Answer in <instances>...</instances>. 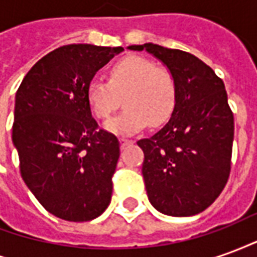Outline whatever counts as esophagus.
Listing matches in <instances>:
<instances>
[{
	"label": "esophagus",
	"instance_id": "obj_1",
	"mask_svg": "<svg viewBox=\"0 0 257 257\" xmlns=\"http://www.w3.org/2000/svg\"><path fill=\"white\" fill-rule=\"evenodd\" d=\"M119 143H121V147H126V146H129V145H132V143H134V142H132V140H129V139H119Z\"/></svg>",
	"mask_w": 257,
	"mask_h": 257
}]
</instances>
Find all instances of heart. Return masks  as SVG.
<instances>
[{
	"instance_id": "b5f03b06",
	"label": "heart",
	"mask_w": 257,
	"mask_h": 257,
	"mask_svg": "<svg viewBox=\"0 0 257 257\" xmlns=\"http://www.w3.org/2000/svg\"><path fill=\"white\" fill-rule=\"evenodd\" d=\"M125 101L126 108L106 123L114 134H135L147 123L161 125L172 115L178 86L167 67L156 66L150 59L126 56L112 64L107 81L90 79L86 100L93 115L108 119Z\"/></svg>"
}]
</instances>
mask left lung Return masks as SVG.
I'll return each instance as SVG.
<instances>
[{"instance_id":"obj_1","label":"left lung","mask_w":257,"mask_h":257,"mask_svg":"<svg viewBox=\"0 0 257 257\" xmlns=\"http://www.w3.org/2000/svg\"><path fill=\"white\" fill-rule=\"evenodd\" d=\"M128 48L160 59L178 86L171 119L138 142L149 199L165 215H197L220 195L231 171L234 115L224 82L189 52L151 42Z\"/></svg>"}]
</instances>
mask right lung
I'll use <instances>...</instances> for the list:
<instances>
[{
    "label": "right lung",
    "instance_id": "right-lung-1",
    "mask_svg": "<svg viewBox=\"0 0 257 257\" xmlns=\"http://www.w3.org/2000/svg\"><path fill=\"white\" fill-rule=\"evenodd\" d=\"M122 51L60 47L31 67L16 92L12 142L20 175L40 204L63 220H92L111 201L119 142L92 117L86 88Z\"/></svg>",
    "mask_w": 257,
    "mask_h": 257
}]
</instances>
